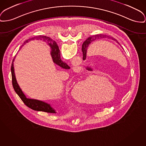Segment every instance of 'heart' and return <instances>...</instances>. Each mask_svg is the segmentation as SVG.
Returning a JSON list of instances; mask_svg holds the SVG:
<instances>
[{
    "instance_id": "heart-1",
    "label": "heart",
    "mask_w": 146,
    "mask_h": 146,
    "mask_svg": "<svg viewBox=\"0 0 146 146\" xmlns=\"http://www.w3.org/2000/svg\"><path fill=\"white\" fill-rule=\"evenodd\" d=\"M98 76L94 74H90L86 78L77 83L73 88L72 96L78 102L91 103L90 95L95 98L98 95V87L102 80H98ZM105 81H104L105 82Z\"/></svg>"
}]
</instances>
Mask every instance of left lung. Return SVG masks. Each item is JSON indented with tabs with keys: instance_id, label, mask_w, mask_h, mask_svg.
I'll list each match as a JSON object with an SVG mask.
<instances>
[{
	"instance_id": "left-lung-1",
	"label": "left lung",
	"mask_w": 146,
	"mask_h": 146,
	"mask_svg": "<svg viewBox=\"0 0 146 146\" xmlns=\"http://www.w3.org/2000/svg\"><path fill=\"white\" fill-rule=\"evenodd\" d=\"M105 37H104V35H93L92 36H90L89 37H88L86 41L83 42L82 44V52H83V60H86V52H87V50L88 48L89 47V44H90L92 42H93V41H95L96 40L98 39H100V38H103ZM112 40L116 41L117 43H119V42L117 41V40L116 39H115L114 38L112 37Z\"/></svg>"
}]
</instances>
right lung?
Here are the masks:
<instances>
[{
    "label": "right lung",
    "instance_id": "obj_1",
    "mask_svg": "<svg viewBox=\"0 0 146 146\" xmlns=\"http://www.w3.org/2000/svg\"><path fill=\"white\" fill-rule=\"evenodd\" d=\"M38 40L42 41L43 42H47V44L50 46L51 50V55L53 62L60 67L62 68L65 69H70V67L68 65L63 62L60 59V51L59 50V47L57 44L56 42L54 41H53L51 38L47 36H40L38 37ZM15 57L13 60V62L11 64V76H12V84L13 88L17 93V94L21 98L22 101L27 106L31 108L33 110L38 111H43L48 112V113H57L55 109L50 104L46 103L41 100H38L37 99H29L27 98L25 95L24 94L23 92L20 88L17 83V80L15 77V71H14V62L15 60Z\"/></svg>",
    "mask_w": 146,
    "mask_h": 146
}]
</instances>
